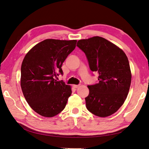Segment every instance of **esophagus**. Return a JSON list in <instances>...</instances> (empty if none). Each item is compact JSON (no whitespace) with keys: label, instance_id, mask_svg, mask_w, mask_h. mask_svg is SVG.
Instances as JSON below:
<instances>
[{"label":"esophagus","instance_id":"1","mask_svg":"<svg viewBox=\"0 0 149 149\" xmlns=\"http://www.w3.org/2000/svg\"><path fill=\"white\" fill-rule=\"evenodd\" d=\"M73 86V88H78V87L79 86V85H76V84H74V85Z\"/></svg>","mask_w":149,"mask_h":149}]
</instances>
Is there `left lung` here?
<instances>
[{
  "label": "left lung",
  "instance_id": "left-lung-1",
  "mask_svg": "<svg viewBox=\"0 0 149 149\" xmlns=\"http://www.w3.org/2000/svg\"><path fill=\"white\" fill-rule=\"evenodd\" d=\"M76 46L85 53L90 70L99 74L98 83L88 86L87 109L101 118L113 114L127 98L131 83L127 56L116 45L97 36L79 40Z\"/></svg>",
  "mask_w": 149,
  "mask_h": 149
}]
</instances>
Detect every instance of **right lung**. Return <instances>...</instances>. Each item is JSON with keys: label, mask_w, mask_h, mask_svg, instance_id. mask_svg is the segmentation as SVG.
<instances>
[{"label": "right lung", "mask_w": 149, "mask_h": 149, "mask_svg": "<svg viewBox=\"0 0 149 149\" xmlns=\"http://www.w3.org/2000/svg\"><path fill=\"white\" fill-rule=\"evenodd\" d=\"M76 40L47 39L26 54L21 66L20 85L26 102L42 116L52 118L65 109L71 94V86L55 79L60 73Z\"/></svg>", "instance_id": "1"}]
</instances>
